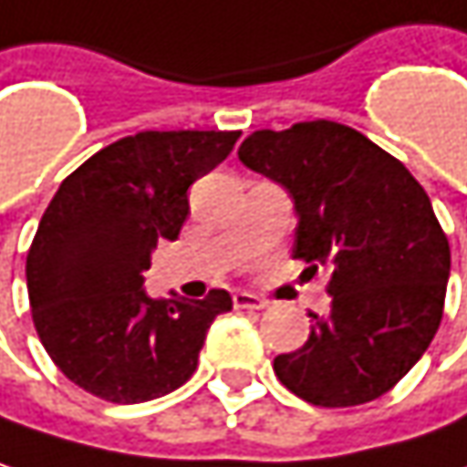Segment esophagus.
I'll use <instances>...</instances> for the list:
<instances>
[{"instance_id": "1", "label": "esophagus", "mask_w": 467, "mask_h": 467, "mask_svg": "<svg viewBox=\"0 0 467 467\" xmlns=\"http://www.w3.org/2000/svg\"><path fill=\"white\" fill-rule=\"evenodd\" d=\"M233 305L237 310H265V307H267L265 299H259V296H254V294H245V291H237V294H234Z\"/></svg>"}]
</instances>
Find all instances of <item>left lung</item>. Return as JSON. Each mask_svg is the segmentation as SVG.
<instances>
[{
  "instance_id": "obj_1",
  "label": "left lung",
  "mask_w": 467,
  "mask_h": 467,
  "mask_svg": "<svg viewBox=\"0 0 467 467\" xmlns=\"http://www.w3.org/2000/svg\"><path fill=\"white\" fill-rule=\"evenodd\" d=\"M237 157L291 194L294 259L331 270V310L310 313V339L277 356V379L316 406L379 399L444 316L451 256L428 192L393 154L328 119L256 130Z\"/></svg>"
}]
</instances>
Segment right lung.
Listing matches in <instances>:
<instances>
[{
	"label": "right lung",
	"instance_id": "1",
	"mask_svg": "<svg viewBox=\"0 0 467 467\" xmlns=\"http://www.w3.org/2000/svg\"><path fill=\"white\" fill-rule=\"evenodd\" d=\"M240 130H144L82 162L50 200L26 256L36 334L82 390L141 403L182 388L197 368L224 288L205 299H154L144 288L157 240H176L187 190L211 173Z\"/></svg>",
	"mask_w": 467,
	"mask_h": 467
}]
</instances>
